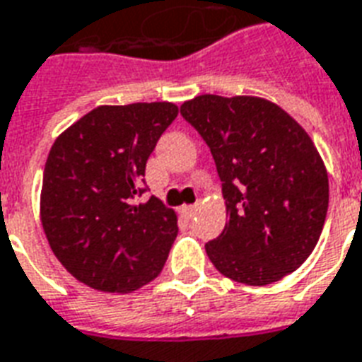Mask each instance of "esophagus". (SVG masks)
Wrapping results in <instances>:
<instances>
[{"mask_svg": "<svg viewBox=\"0 0 362 362\" xmlns=\"http://www.w3.org/2000/svg\"><path fill=\"white\" fill-rule=\"evenodd\" d=\"M198 210H200V204H191V206H183V208H181V211H183L187 217H192Z\"/></svg>", "mask_w": 362, "mask_h": 362, "instance_id": "1", "label": "esophagus"}]
</instances>
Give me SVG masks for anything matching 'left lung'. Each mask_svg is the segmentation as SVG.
I'll return each instance as SVG.
<instances>
[{
  "instance_id": "1",
  "label": "left lung",
  "mask_w": 362,
  "mask_h": 362,
  "mask_svg": "<svg viewBox=\"0 0 362 362\" xmlns=\"http://www.w3.org/2000/svg\"><path fill=\"white\" fill-rule=\"evenodd\" d=\"M181 116L210 146L229 223L206 244L214 267L265 286L311 255L328 210V173L305 129L259 97L200 95Z\"/></svg>"
}]
</instances>
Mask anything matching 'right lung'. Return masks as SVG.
Returning a JSON list of instances; mask_svg holds the SVG:
<instances>
[{"label": "right lung", "instance_id": "obj_1", "mask_svg": "<svg viewBox=\"0 0 362 362\" xmlns=\"http://www.w3.org/2000/svg\"><path fill=\"white\" fill-rule=\"evenodd\" d=\"M173 103L93 108L57 137L42 187V225L68 273L100 292L154 281L177 236V216L146 192L145 168L177 118Z\"/></svg>", "mask_w": 362, "mask_h": 362}]
</instances>
